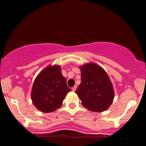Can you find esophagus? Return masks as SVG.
Listing matches in <instances>:
<instances>
[{"label":"esophagus","instance_id":"esophagus-1","mask_svg":"<svg viewBox=\"0 0 146 146\" xmlns=\"http://www.w3.org/2000/svg\"><path fill=\"white\" fill-rule=\"evenodd\" d=\"M76 89H77V86H74V87L72 88V91H74H74H76Z\"/></svg>","mask_w":146,"mask_h":146}]
</instances>
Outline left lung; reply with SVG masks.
<instances>
[{
  "mask_svg": "<svg viewBox=\"0 0 146 146\" xmlns=\"http://www.w3.org/2000/svg\"><path fill=\"white\" fill-rule=\"evenodd\" d=\"M80 71L81 83L76 94L82 105L94 112L108 110L114 99V90L107 72L94 63L84 64Z\"/></svg>",
  "mask_w": 146,
  "mask_h": 146,
  "instance_id": "1",
  "label": "left lung"
}]
</instances>
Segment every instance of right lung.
<instances>
[{
    "label": "right lung",
    "instance_id": "1",
    "mask_svg": "<svg viewBox=\"0 0 146 146\" xmlns=\"http://www.w3.org/2000/svg\"><path fill=\"white\" fill-rule=\"evenodd\" d=\"M69 91L71 89L62 75L60 67L48 66L35 79L31 91L32 102L41 112H53L61 106Z\"/></svg>",
    "mask_w": 146,
    "mask_h": 146
}]
</instances>
